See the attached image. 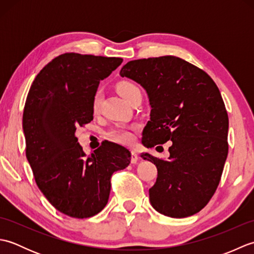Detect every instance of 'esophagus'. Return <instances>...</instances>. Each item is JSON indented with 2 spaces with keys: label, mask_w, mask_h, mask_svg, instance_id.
Listing matches in <instances>:
<instances>
[{
  "label": "esophagus",
  "mask_w": 254,
  "mask_h": 254,
  "mask_svg": "<svg viewBox=\"0 0 254 254\" xmlns=\"http://www.w3.org/2000/svg\"><path fill=\"white\" fill-rule=\"evenodd\" d=\"M137 159H138V156L135 152H132L131 153V163L132 164H136L137 163Z\"/></svg>",
  "instance_id": "esophagus-1"
}]
</instances>
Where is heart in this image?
Masks as SVG:
<instances>
[{
  "label": "heart",
  "instance_id": "b5f03b06",
  "mask_svg": "<svg viewBox=\"0 0 254 254\" xmlns=\"http://www.w3.org/2000/svg\"><path fill=\"white\" fill-rule=\"evenodd\" d=\"M117 90L118 93L120 94L127 101L130 100L132 97L137 93V91H141L137 87V85L130 82V80H121V82H119L117 85ZM101 97H102V93L100 89H98L95 93L93 97V102H91V107H93V110L95 112L98 110V108L100 106ZM107 136L109 137L111 141H115L117 143L124 144V145L132 144L134 142V138H135L134 131L132 128L127 127H113L110 131H108Z\"/></svg>",
  "mask_w": 254,
  "mask_h": 254
}]
</instances>
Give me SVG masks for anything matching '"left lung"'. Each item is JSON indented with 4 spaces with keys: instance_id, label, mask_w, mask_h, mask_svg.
<instances>
[{
    "instance_id": "8db88e82",
    "label": "left lung",
    "mask_w": 254,
    "mask_h": 254,
    "mask_svg": "<svg viewBox=\"0 0 254 254\" xmlns=\"http://www.w3.org/2000/svg\"><path fill=\"white\" fill-rule=\"evenodd\" d=\"M120 75L148 95L144 146L172 141L168 160L141 155L157 167L150 204L166 216H192L214 195L228 155V115L218 87L203 69L172 56L130 61Z\"/></svg>"
}]
</instances>
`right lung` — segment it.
Returning a JSON list of instances; mask_svg holds the SVG:
<instances>
[{
    "label": "right lung",
    "mask_w": 254,
    "mask_h": 254,
    "mask_svg": "<svg viewBox=\"0 0 254 254\" xmlns=\"http://www.w3.org/2000/svg\"><path fill=\"white\" fill-rule=\"evenodd\" d=\"M121 58L64 53L41 69L27 95L23 128L26 157L35 181L59 212L88 218L109 198L113 172L128 166V150L104 142L86 156L76 127L93 120V97L100 80L122 63Z\"/></svg>",
    "instance_id": "right-lung-1"
}]
</instances>
